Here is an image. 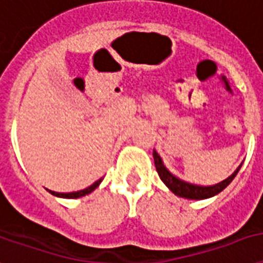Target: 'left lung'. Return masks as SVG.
<instances>
[{
  "instance_id": "obj_1",
  "label": "left lung",
  "mask_w": 263,
  "mask_h": 263,
  "mask_svg": "<svg viewBox=\"0 0 263 263\" xmlns=\"http://www.w3.org/2000/svg\"><path fill=\"white\" fill-rule=\"evenodd\" d=\"M153 159H155V166H156V170L159 173V177L161 178V181L170 188V191L173 194H176L177 196H181V198H186V199H206V198L217 195L219 192L223 191L226 186L230 184L231 181L234 180V177L237 176V173H238L241 167H238L229 178H226L224 181H221V182L216 184V185L199 186L188 184L185 181H181L177 177L173 176L170 171L164 167V164H163V161H161L160 156L156 153V151H153Z\"/></svg>"
}]
</instances>
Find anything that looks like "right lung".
Segmentation results:
<instances>
[{
    "mask_svg": "<svg viewBox=\"0 0 263 263\" xmlns=\"http://www.w3.org/2000/svg\"><path fill=\"white\" fill-rule=\"evenodd\" d=\"M103 178H100V180H97L95 184H92L90 186H87L86 190H82V191H78V192H69V194H61V192H54V191H50L52 194V195L55 196H61V198H81V196H85L87 195V194H90V192H93L95 190H96L97 186H99V184L102 182Z\"/></svg>",
    "mask_w": 263,
    "mask_h": 263,
    "instance_id": "obj_1",
    "label": "right lung"
}]
</instances>
